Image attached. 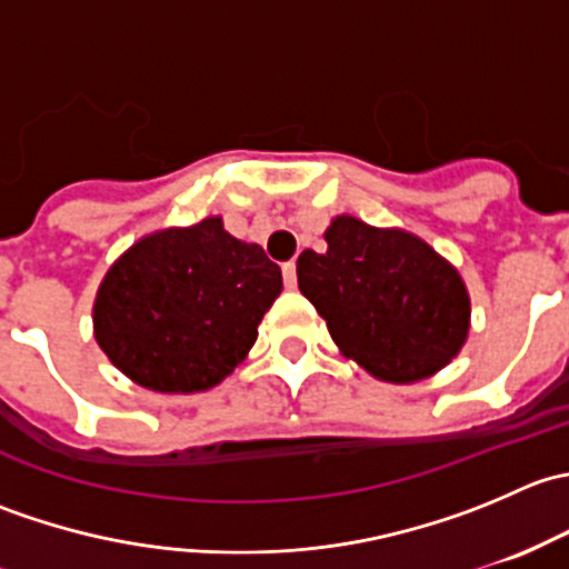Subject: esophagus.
I'll list each match as a JSON object with an SVG mask.
<instances>
[{
    "label": "esophagus",
    "mask_w": 569,
    "mask_h": 569,
    "mask_svg": "<svg viewBox=\"0 0 569 569\" xmlns=\"http://www.w3.org/2000/svg\"><path fill=\"white\" fill-rule=\"evenodd\" d=\"M283 280H286V289H297V263L295 261L283 263Z\"/></svg>",
    "instance_id": "1"
}]
</instances>
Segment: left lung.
<instances>
[{
    "mask_svg": "<svg viewBox=\"0 0 569 569\" xmlns=\"http://www.w3.org/2000/svg\"><path fill=\"white\" fill-rule=\"evenodd\" d=\"M325 252L302 250L297 283L343 358L371 377L412 386L460 355L470 295L449 258L401 228L332 217Z\"/></svg>",
    "mask_w": 569,
    "mask_h": 569,
    "instance_id": "8db88e82",
    "label": "left lung"
}]
</instances>
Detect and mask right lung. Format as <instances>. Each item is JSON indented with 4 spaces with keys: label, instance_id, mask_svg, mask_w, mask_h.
I'll return each mask as SVG.
<instances>
[{
    "label": "right lung",
    "instance_id": "right-lung-1",
    "mask_svg": "<svg viewBox=\"0 0 569 569\" xmlns=\"http://www.w3.org/2000/svg\"><path fill=\"white\" fill-rule=\"evenodd\" d=\"M280 289L278 263L214 214L120 252L96 291L93 336L134 386L209 391L248 358Z\"/></svg>",
    "mask_w": 569,
    "mask_h": 569
}]
</instances>
